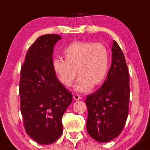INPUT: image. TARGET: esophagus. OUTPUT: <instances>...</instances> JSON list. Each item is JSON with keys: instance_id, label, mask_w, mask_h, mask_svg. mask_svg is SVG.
Instances as JSON below:
<instances>
[{"instance_id": "obj_1", "label": "esophagus", "mask_w": 150, "mask_h": 150, "mask_svg": "<svg viewBox=\"0 0 150 150\" xmlns=\"http://www.w3.org/2000/svg\"><path fill=\"white\" fill-rule=\"evenodd\" d=\"M73 98H74L75 100H79L81 99V97L79 95H75L74 96H73Z\"/></svg>"}]
</instances>
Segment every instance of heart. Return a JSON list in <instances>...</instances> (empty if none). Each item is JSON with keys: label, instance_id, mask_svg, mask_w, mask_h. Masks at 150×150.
<instances>
[{"label": "heart", "instance_id": "heart-1", "mask_svg": "<svg viewBox=\"0 0 150 150\" xmlns=\"http://www.w3.org/2000/svg\"><path fill=\"white\" fill-rule=\"evenodd\" d=\"M62 55L64 60L54 59L52 68L58 80L65 87H69L77 75L79 77L75 89L78 92L98 87L105 79L108 70L109 54L105 45L74 42L64 48Z\"/></svg>", "mask_w": 150, "mask_h": 150}]
</instances>
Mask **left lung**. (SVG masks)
I'll return each instance as SVG.
<instances>
[{"instance_id": "8db88e82", "label": "left lung", "mask_w": 150, "mask_h": 150, "mask_svg": "<svg viewBox=\"0 0 150 150\" xmlns=\"http://www.w3.org/2000/svg\"><path fill=\"white\" fill-rule=\"evenodd\" d=\"M112 64L102 86L88 95L87 130L98 142H107L120 135L128 115L129 73L122 51L115 40Z\"/></svg>"}]
</instances>
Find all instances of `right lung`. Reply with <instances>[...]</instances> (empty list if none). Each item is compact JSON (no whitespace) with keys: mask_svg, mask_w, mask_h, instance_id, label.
<instances>
[{"mask_svg":"<svg viewBox=\"0 0 150 150\" xmlns=\"http://www.w3.org/2000/svg\"><path fill=\"white\" fill-rule=\"evenodd\" d=\"M61 39L57 34L39 37L28 51L20 71V110L25 130L44 145L62 135L63 115L73 100L52 68L54 47Z\"/></svg>","mask_w":150,"mask_h":150,"instance_id":"1","label":"right lung"}]
</instances>
